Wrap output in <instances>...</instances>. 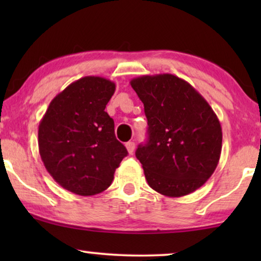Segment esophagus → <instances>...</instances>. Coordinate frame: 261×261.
Listing matches in <instances>:
<instances>
[{
    "label": "esophagus",
    "instance_id": "1",
    "mask_svg": "<svg viewBox=\"0 0 261 261\" xmlns=\"http://www.w3.org/2000/svg\"><path fill=\"white\" fill-rule=\"evenodd\" d=\"M126 148H127V151H128V153H129V154H132V153L134 152V148H135V144L134 142H132V141H128L127 144H126Z\"/></svg>",
    "mask_w": 261,
    "mask_h": 261
}]
</instances>
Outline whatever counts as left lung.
I'll return each mask as SVG.
<instances>
[{"label": "left lung", "mask_w": 261, "mask_h": 261, "mask_svg": "<svg viewBox=\"0 0 261 261\" xmlns=\"http://www.w3.org/2000/svg\"><path fill=\"white\" fill-rule=\"evenodd\" d=\"M144 103L148 140L135 155L153 190L181 197L212 177L222 149V128L204 97L170 73L130 81Z\"/></svg>", "instance_id": "left-lung-1"}]
</instances>
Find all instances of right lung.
Instances as JSON below:
<instances>
[{"mask_svg": "<svg viewBox=\"0 0 261 261\" xmlns=\"http://www.w3.org/2000/svg\"><path fill=\"white\" fill-rule=\"evenodd\" d=\"M115 83L103 77L81 78L59 92L39 123L41 160L65 190L92 196L108 189L128 154L105 112Z\"/></svg>", "mask_w": 261, "mask_h": 261, "instance_id": "right-lung-1", "label": "right lung"}]
</instances>
